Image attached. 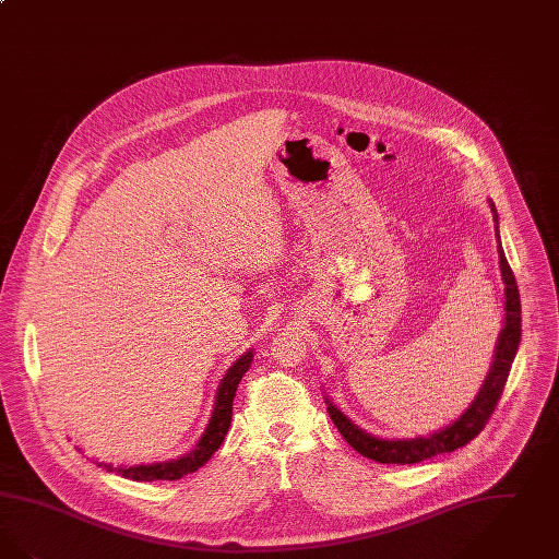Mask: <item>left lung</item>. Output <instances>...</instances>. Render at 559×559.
Masks as SVG:
<instances>
[{
    "label": "left lung",
    "mask_w": 559,
    "mask_h": 559,
    "mask_svg": "<svg viewBox=\"0 0 559 559\" xmlns=\"http://www.w3.org/2000/svg\"><path fill=\"white\" fill-rule=\"evenodd\" d=\"M491 210L495 235H497V251H499V269H501L503 285H506V324H503V331L497 341V352H495L489 377L485 380L476 400L472 402L466 414L460 420H455L453 425L447 426L430 437H418V439H409V441L377 439L354 425L345 414H341L335 405L326 400L329 416L335 423L338 432L364 457L374 460L379 464H402V466L403 464H418L432 455L449 453V451H455V449L466 445L472 439H476L485 430L487 423L491 420L492 412L503 395L506 382H508L512 364H514L515 352L520 345V336H522L520 293L515 285L514 272L510 269L506 253L501 249L499 226H497L499 221H497V210L492 203Z\"/></svg>",
    "instance_id": "obj_1"
}]
</instances>
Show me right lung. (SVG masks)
Returning <instances> with one entry per match:
<instances>
[{
	"instance_id": "add662e5",
	"label": "right lung",
	"mask_w": 559,
	"mask_h": 559,
	"mask_svg": "<svg viewBox=\"0 0 559 559\" xmlns=\"http://www.w3.org/2000/svg\"><path fill=\"white\" fill-rule=\"evenodd\" d=\"M251 359H253V354L247 352L246 356L237 359L228 368V372L224 374L223 382L218 386V393H216V405H214L210 425L205 428L200 443L195 445L191 453H187L180 460H173V462H159V464H150V466H131V468H114V466L99 464V462H95V464L104 466V468L110 469V472H118L124 478L145 480V483H152V480H179L185 474H191V472L201 468L218 451V447L223 445L224 437H226L228 426H230V420H233V400H235L239 380H241V377L246 374L249 366H251Z\"/></svg>"
}]
</instances>
